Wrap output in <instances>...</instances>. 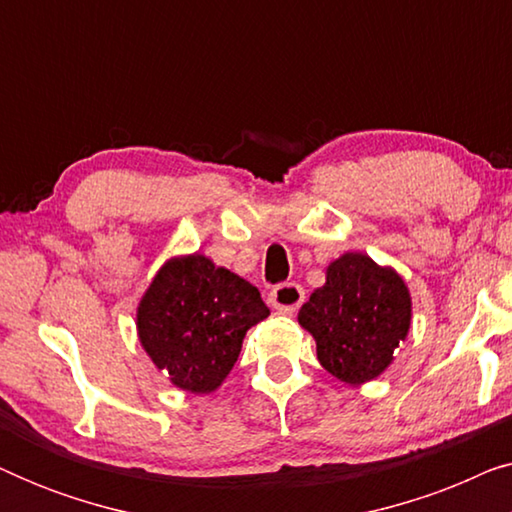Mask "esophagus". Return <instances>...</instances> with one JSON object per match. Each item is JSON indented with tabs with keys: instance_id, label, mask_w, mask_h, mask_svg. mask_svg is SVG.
<instances>
[{
	"instance_id": "1",
	"label": "esophagus",
	"mask_w": 512,
	"mask_h": 512,
	"mask_svg": "<svg viewBox=\"0 0 512 512\" xmlns=\"http://www.w3.org/2000/svg\"><path fill=\"white\" fill-rule=\"evenodd\" d=\"M303 300H305V291L303 286L296 282L277 284L275 289L270 291V303L275 305V310L282 314H293L300 305H303Z\"/></svg>"
}]
</instances>
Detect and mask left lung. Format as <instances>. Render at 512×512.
<instances>
[{
    "label": "left lung",
    "mask_w": 512,
    "mask_h": 512,
    "mask_svg": "<svg viewBox=\"0 0 512 512\" xmlns=\"http://www.w3.org/2000/svg\"><path fill=\"white\" fill-rule=\"evenodd\" d=\"M298 321L317 340V359L347 384L375 380L394 361L412 321V298L394 268L359 251L326 268V284L300 307Z\"/></svg>",
    "instance_id": "8db88e82"
}]
</instances>
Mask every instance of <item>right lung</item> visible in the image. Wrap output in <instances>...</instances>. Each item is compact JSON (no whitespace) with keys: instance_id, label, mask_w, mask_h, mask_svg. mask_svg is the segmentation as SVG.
<instances>
[{"instance_id":"1","label":"right lung","mask_w":512,"mask_h":512,"mask_svg":"<svg viewBox=\"0 0 512 512\" xmlns=\"http://www.w3.org/2000/svg\"><path fill=\"white\" fill-rule=\"evenodd\" d=\"M268 314L247 279L202 254L177 256L139 300L137 333L174 387L212 394L233 370L244 335Z\"/></svg>"}]
</instances>
